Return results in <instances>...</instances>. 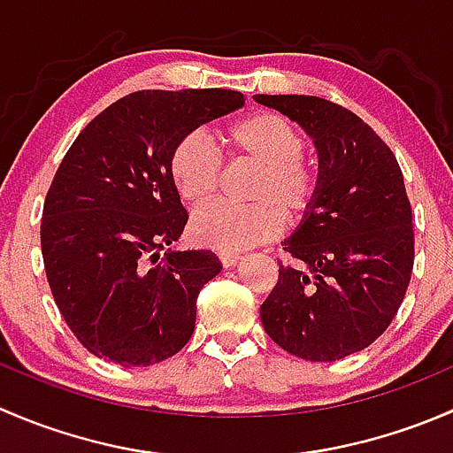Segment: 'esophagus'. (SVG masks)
<instances>
[{"label":"esophagus","instance_id":"34e87169","mask_svg":"<svg viewBox=\"0 0 453 453\" xmlns=\"http://www.w3.org/2000/svg\"><path fill=\"white\" fill-rule=\"evenodd\" d=\"M219 260H221L223 267H232V265L239 263L241 254L239 252H219Z\"/></svg>","mask_w":453,"mask_h":453}]
</instances>
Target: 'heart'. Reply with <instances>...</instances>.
I'll return each mask as SVG.
<instances>
[{"label":"heart","mask_w":453,"mask_h":453,"mask_svg":"<svg viewBox=\"0 0 453 453\" xmlns=\"http://www.w3.org/2000/svg\"><path fill=\"white\" fill-rule=\"evenodd\" d=\"M232 159L258 168L250 186V205H212L190 221V236L205 248L236 252L273 239L282 217L298 223L311 212L319 193V171L304 157L303 131L280 113L258 111L221 131ZM168 173L180 197L193 208L210 203L221 184V159L199 134L175 144Z\"/></svg>","instance_id":"obj_1"}]
</instances>
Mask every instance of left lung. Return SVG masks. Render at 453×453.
I'll use <instances>...</instances> for the list:
<instances>
[{"instance_id":"1","label":"left lung","mask_w":453,"mask_h":453,"mask_svg":"<svg viewBox=\"0 0 453 453\" xmlns=\"http://www.w3.org/2000/svg\"><path fill=\"white\" fill-rule=\"evenodd\" d=\"M313 138L319 193L282 250L291 265L260 304L267 335L309 362L372 344L399 311L414 267L412 208L395 153L342 104L256 94Z\"/></svg>"}]
</instances>
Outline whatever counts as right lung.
Here are the masks:
<instances>
[{
	"instance_id": "add662e5",
	"label": "right lung",
	"mask_w": 453,
	"mask_h": 453,
	"mask_svg": "<svg viewBox=\"0 0 453 453\" xmlns=\"http://www.w3.org/2000/svg\"><path fill=\"white\" fill-rule=\"evenodd\" d=\"M243 104L232 89L134 91L63 157L43 203L41 252L58 311L96 357L150 366L188 344L197 296L221 260L171 248L188 212L168 162L184 135Z\"/></svg>"
}]
</instances>
